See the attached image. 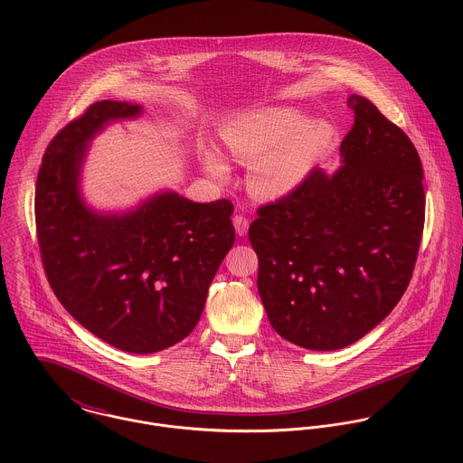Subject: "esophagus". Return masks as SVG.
I'll return each instance as SVG.
<instances>
[{
  "mask_svg": "<svg viewBox=\"0 0 463 463\" xmlns=\"http://www.w3.org/2000/svg\"><path fill=\"white\" fill-rule=\"evenodd\" d=\"M233 226H235V230H237V235H241V237H244L246 233H248V228H250V221L244 217V215H235L233 217Z\"/></svg>",
  "mask_w": 463,
  "mask_h": 463,
  "instance_id": "34e87169",
  "label": "esophagus"
}]
</instances>
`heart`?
Masks as SVG:
<instances>
[{
  "label": "heart",
  "mask_w": 463,
  "mask_h": 463,
  "mask_svg": "<svg viewBox=\"0 0 463 463\" xmlns=\"http://www.w3.org/2000/svg\"><path fill=\"white\" fill-rule=\"evenodd\" d=\"M335 128L326 119H307L290 107H265L224 123L221 142L226 153L251 165L250 187L260 198H285L298 191L328 151ZM201 164L217 182L230 180L228 160L215 149L201 153Z\"/></svg>",
  "instance_id": "heart-1"
}]
</instances>
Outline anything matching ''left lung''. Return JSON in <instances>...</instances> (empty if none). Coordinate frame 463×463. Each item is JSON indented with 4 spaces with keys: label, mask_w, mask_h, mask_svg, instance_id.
<instances>
[{
    "label": "left lung",
    "mask_w": 463,
    "mask_h": 463,
    "mask_svg": "<svg viewBox=\"0 0 463 463\" xmlns=\"http://www.w3.org/2000/svg\"><path fill=\"white\" fill-rule=\"evenodd\" d=\"M347 107L354 123L342 165L333 175L316 167L250 226L270 326L314 351L356 342L394 310L424 228L415 146L369 99L351 94Z\"/></svg>",
    "instance_id": "8db88e82"
}]
</instances>
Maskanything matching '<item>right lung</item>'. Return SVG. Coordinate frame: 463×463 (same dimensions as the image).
<instances>
[{"mask_svg": "<svg viewBox=\"0 0 463 463\" xmlns=\"http://www.w3.org/2000/svg\"><path fill=\"white\" fill-rule=\"evenodd\" d=\"M142 107L103 99L50 142L35 187V224L48 281L67 312L107 344L156 353L196 328L208 287L235 242L228 199L194 203L160 191L125 212L81 196L90 140Z\"/></svg>", "mask_w": 463, "mask_h": 463, "instance_id": "right-lung-1", "label": "right lung"}]
</instances>
